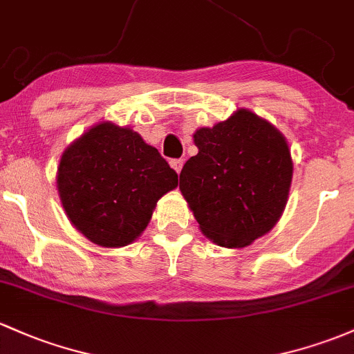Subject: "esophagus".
Listing matches in <instances>:
<instances>
[{
	"label": "esophagus",
	"instance_id": "obj_1",
	"mask_svg": "<svg viewBox=\"0 0 354 354\" xmlns=\"http://www.w3.org/2000/svg\"><path fill=\"white\" fill-rule=\"evenodd\" d=\"M182 165H184V160H182V158H176V160H170V167H172V169L176 170L177 174H180Z\"/></svg>",
	"mask_w": 354,
	"mask_h": 354
}]
</instances>
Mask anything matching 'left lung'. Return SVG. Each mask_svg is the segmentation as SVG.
<instances>
[{
    "mask_svg": "<svg viewBox=\"0 0 354 354\" xmlns=\"http://www.w3.org/2000/svg\"><path fill=\"white\" fill-rule=\"evenodd\" d=\"M197 155L180 172L182 196L206 238L245 248L267 234L287 206L294 174L279 128L239 108L212 128L194 133Z\"/></svg>",
    "mask_w": 354,
    "mask_h": 354,
    "instance_id": "left-lung-1",
    "label": "left lung"
}]
</instances>
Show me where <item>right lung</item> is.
<instances>
[{"instance_id":"add662e5","label":"right lung","mask_w":354,"mask_h":354,"mask_svg":"<svg viewBox=\"0 0 354 354\" xmlns=\"http://www.w3.org/2000/svg\"><path fill=\"white\" fill-rule=\"evenodd\" d=\"M178 184L176 170L130 127L101 121L64 150L57 191L72 226L104 248L131 245L158 199Z\"/></svg>"}]
</instances>
